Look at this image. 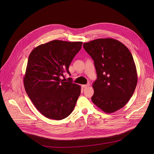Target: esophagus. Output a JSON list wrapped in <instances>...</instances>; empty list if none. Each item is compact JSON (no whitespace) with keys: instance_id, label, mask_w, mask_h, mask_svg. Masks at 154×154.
I'll list each match as a JSON object with an SVG mask.
<instances>
[{"instance_id":"obj_1","label":"esophagus","mask_w":154,"mask_h":154,"mask_svg":"<svg viewBox=\"0 0 154 154\" xmlns=\"http://www.w3.org/2000/svg\"><path fill=\"white\" fill-rule=\"evenodd\" d=\"M82 86L83 88H87V87H88L90 86V84H85V85H82Z\"/></svg>"}]
</instances>
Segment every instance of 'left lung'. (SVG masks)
Masks as SVG:
<instances>
[{
  "mask_svg": "<svg viewBox=\"0 0 154 154\" xmlns=\"http://www.w3.org/2000/svg\"><path fill=\"white\" fill-rule=\"evenodd\" d=\"M83 47L93 59L97 74L92 102L107 113L123 107L132 97L138 81L129 50L112 38L91 41L84 43Z\"/></svg>",
  "mask_w": 154,
  "mask_h": 154,
  "instance_id": "left-lung-1",
  "label": "left lung"
}]
</instances>
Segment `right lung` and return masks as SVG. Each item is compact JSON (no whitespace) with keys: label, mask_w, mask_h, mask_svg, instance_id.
Instances as JSON below:
<instances>
[{"label":"right lung","mask_w":154,"mask_h":154,"mask_svg":"<svg viewBox=\"0 0 154 154\" xmlns=\"http://www.w3.org/2000/svg\"><path fill=\"white\" fill-rule=\"evenodd\" d=\"M82 42L54 40L41 44L31 52L23 77L26 94L34 106L46 118L60 120L73 110L81 94V86L71 78L61 79L81 48Z\"/></svg>","instance_id":"add662e5"}]
</instances>
